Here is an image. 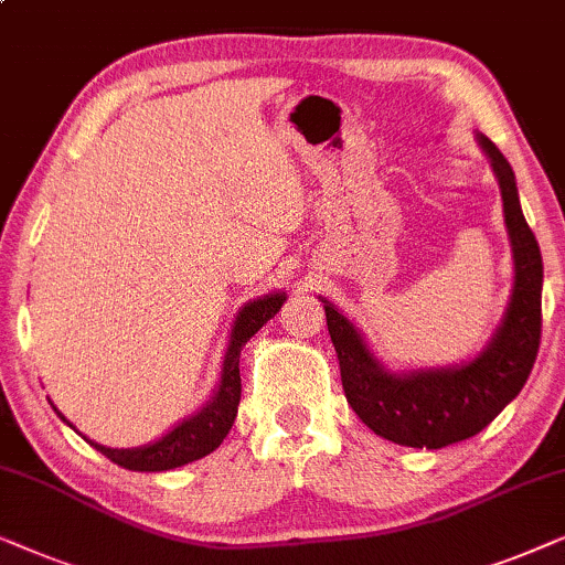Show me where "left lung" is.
I'll return each mask as SVG.
<instances>
[{
  "instance_id": "left-lung-1",
  "label": "left lung",
  "mask_w": 565,
  "mask_h": 565,
  "mask_svg": "<svg viewBox=\"0 0 565 565\" xmlns=\"http://www.w3.org/2000/svg\"><path fill=\"white\" fill-rule=\"evenodd\" d=\"M476 142L499 181L514 264L510 301L479 353L450 365L392 371L376 359L363 332L320 297L348 404L373 433L407 448L438 450L473 438L520 394L537 359L543 258L524 222L510 161L487 135L476 132Z\"/></svg>"
}]
</instances>
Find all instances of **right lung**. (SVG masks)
Returning a JSON list of instances; mask_svg holds the SVG:
<instances>
[{
    "instance_id": "obj_1",
    "label": "right lung",
    "mask_w": 565,
    "mask_h": 565,
    "mask_svg": "<svg viewBox=\"0 0 565 565\" xmlns=\"http://www.w3.org/2000/svg\"><path fill=\"white\" fill-rule=\"evenodd\" d=\"M286 301V291H271L264 297L250 299L243 305L241 312L235 315L233 328H230V340L225 348V359H222L220 381L214 386L210 399H206L194 415H189L171 427L161 438L140 445V448H107L82 435V438L94 445L102 456H107L113 463L127 468V471H171V468L186 466L192 460L210 456L220 443L227 438L230 427L237 417V404H241V351L271 317L279 312ZM53 404V402H51ZM55 415H58L68 427H74L66 417L61 415L58 407L53 404ZM76 430V427H74Z\"/></svg>"
}]
</instances>
